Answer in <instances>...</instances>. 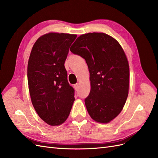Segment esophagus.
I'll return each instance as SVG.
<instances>
[{
    "label": "esophagus",
    "instance_id": "obj_1",
    "mask_svg": "<svg viewBox=\"0 0 158 158\" xmlns=\"http://www.w3.org/2000/svg\"><path fill=\"white\" fill-rule=\"evenodd\" d=\"M78 87H79L78 84H74V89H75L76 91L78 90Z\"/></svg>",
    "mask_w": 158,
    "mask_h": 158
}]
</instances>
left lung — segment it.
Here are the masks:
<instances>
[{"instance_id":"1","label":"left lung","mask_w":158,"mask_h":158,"mask_svg":"<svg viewBox=\"0 0 158 158\" xmlns=\"http://www.w3.org/2000/svg\"><path fill=\"white\" fill-rule=\"evenodd\" d=\"M70 51L86 60L90 92L84 99L92 119L107 123L121 113L128 97L129 67L123 49L109 35L89 33L77 38Z\"/></svg>"}]
</instances>
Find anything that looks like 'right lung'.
Returning <instances> with one entry per match:
<instances>
[{
    "mask_svg": "<svg viewBox=\"0 0 158 158\" xmlns=\"http://www.w3.org/2000/svg\"><path fill=\"white\" fill-rule=\"evenodd\" d=\"M76 35L51 33L40 37L32 48L27 66L31 99L40 117L50 125L66 120L74 101L64 63Z\"/></svg>",
    "mask_w": 158,
    "mask_h": 158,
    "instance_id": "add662e5",
    "label": "right lung"
}]
</instances>
